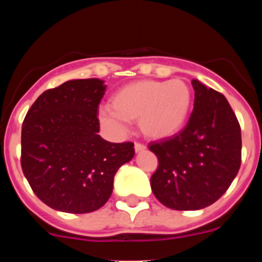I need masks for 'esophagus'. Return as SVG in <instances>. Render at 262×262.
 <instances>
[{"label": "esophagus", "mask_w": 262, "mask_h": 262, "mask_svg": "<svg viewBox=\"0 0 262 262\" xmlns=\"http://www.w3.org/2000/svg\"><path fill=\"white\" fill-rule=\"evenodd\" d=\"M134 149H136L137 153H139V152H143V150H146L147 147L143 146V144H141V143H134Z\"/></svg>", "instance_id": "esophagus-1"}]
</instances>
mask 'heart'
Wrapping results in <instances>:
<instances>
[{"mask_svg": "<svg viewBox=\"0 0 262 262\" xmlns=\"http://www.w3.org/2000/svg\"><path fill=\"white\" fill-rule=\"evenodd\" d=\"M191 106L192 92L185 81H137L113 94L110 109H102L100 119L115 129L123 128L124 121L138 120L146 138L163 141L184 129Z\"/></svg>", "mask_w": 262, "mask_h": 262, "instance_id": "1", "label": "heart"}]
</instances>
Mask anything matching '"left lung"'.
Segmentation results:
<instances>
[{
    "label": "left lung",
    "instance_id": "1",
    "mask_svg": "<svg viewBox=\"0 0 262 262\" xmlns=\"http://www.w3.org/2000/svg\"><path fill=\"white\" fill-rule=\"evenodd\" d=\"M194 109L175 137L149 143L158 158L150 187L158 202L175 210H198L215 203L241 166V126L221 92L198 80Z\"/></svg>",
    "mask_w": 262,
    "mask_h": 262
}]
</instances>
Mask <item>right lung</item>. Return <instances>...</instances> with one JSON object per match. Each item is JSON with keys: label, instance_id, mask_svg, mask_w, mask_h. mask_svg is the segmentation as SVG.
Returning a JSON list of instances; mask_svg holds the SVG:
<instances>
[{"label": "right lung", "instance_id": "obj_1", "mask_svg": "<svg viewBox=\"0 0 262 262\" xmlns=\"http://www.w3.org/2000/svg\"><path fill=\"white\" fill-rule=\"evenodd\" d=\"M106 86L99 78L72 80L44 91L23 123L21 167L36 196L55 210L100 209L114 176L134 156L132 142L99 136V104Z\"/></svg>", "mask_w": 262, "mask_h": 262}]
</instances>
